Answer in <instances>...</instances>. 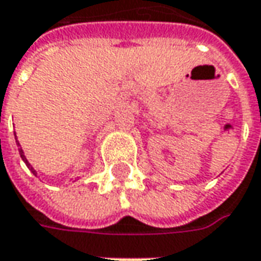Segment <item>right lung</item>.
Masks as SVG:
<instances>
[{
  "instance_id": "add662e5",
  "label": "right lung",
  "mask_w": 261,
  "mask_h": 261,
  "mask_svg": "<svg viewBox=\"0 0 261 261\" xmlns=\"http://www.w3.org/2000/svg\"><path fill=\"white\" fill-rule=\"evenodd\" d=\"M17 145H20V144L17 142ZM18 152H20V155H21V158H23V161H24V163H25V166L29 167V170H30V171H32L33 174H36L35 168H33V167H32V166H30V164H29V161H27V158H25V156H24V152H23V149H21V148L18 149Z\"/></svg>"
}]
</instances>
